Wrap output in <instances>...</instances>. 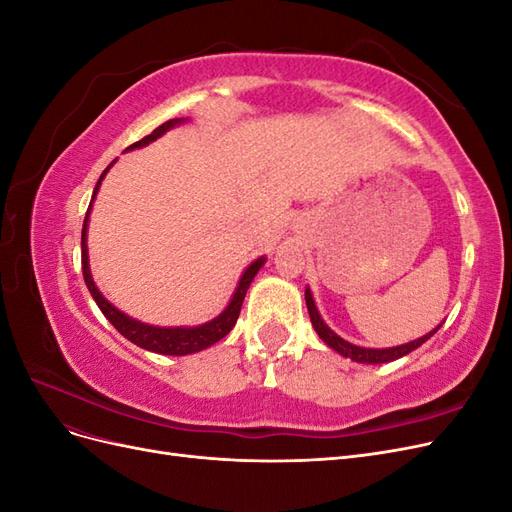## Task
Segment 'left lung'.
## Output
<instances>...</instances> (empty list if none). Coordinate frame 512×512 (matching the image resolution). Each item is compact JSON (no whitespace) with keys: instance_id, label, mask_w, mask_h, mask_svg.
<instances>
[{"instance_id":"left-lung-1","label":"left lung","mask_w":512,"mask_h":512,"mask_svg":"<svg viewBox=\"0 0 512 512\" xmlns=\"http://www.w3.org/2000/svg\"><path fill=\"white\" fill-rule=\"evenodd\" d=\"M305 303H307V312H309V318H312V327L316 329L318 337L322 339L324 344H327L331 350H335L337 354L346 356V359L354 361V363H365V365H380V363H391V361H397L401 359V356L410 354L412 350H416L418 346H423L429 337H433L438 333V329L442 327V322L438 324L436 329H431L429 333H425L423 337L418 339H412V342L408 344H401V346H391V348H365V346H356V344H350L346 342L344 337H339L327 322L322 320L318 307H316V301H314V294L312 290H309V286H305Z\"/></svg>"}]
</instances>
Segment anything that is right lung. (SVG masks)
I'll return each mask as SVG.
<instances>
[{"label":"right lung","mask_w":512,"mask_h":512,"mask_svg":"<svg viewBox=\"0 0 512 512\" xmlns=\"http://www.w3.org/2000/svg\"><path fill=\"white\" fill-rule=\"evenodd\" d=\"M190 119L188 117H179V119H170L166 123H162L160 128L153 130L149 136H145L143 141H138L134 145H130L126 151H134V149H141V147H147L149 143L158 141L160 136H164L168 130H173L177 126H181V123H188ZM117 160H113L111 164H108L104 168V173L100 175L96 188H94V196H91V203H89V209H87V215H85V222H83V235H81V252H83V277H85V284L91 292V297H94V301L98 303V307L102 309L104 318L113 324V327L126 337L130 339L132 344H136L138 348H145L149 352H156V354H168V356H185V354H194V352H200V350H207L209 346L218 344L222 337H226L232 327L237 324V318L241 314V305H243V299L247 294V288H250V284L254 282L256 273L265 267L267 262V256H258L256 260H252L250 265L245 267V271L241 273L239 282H237V288L235 292H232V297L228 301V305L222 309V312L211 318L209 322H203V324H196V327H158V324H149V322H141L136 320L128 314H123L121 309H117L111 301H108L104 294L100 292V288L96 286L94 282V275H91V267H89V247H87V228H89V213H91V207H94V200L100 192V185L106 177L108 170H111V166L115 164Z\"/></svg>","instance_id":"1"}]
</instances>
